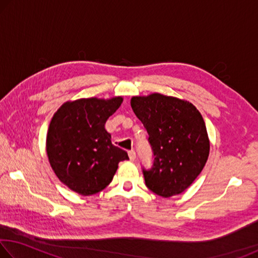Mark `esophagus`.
Instances as JSON below:
<instances>
[{
  "label": "esophagus",
  "instance_id": "34e87169",
  "mask_svg": "<svg viewBox=\"0 0 258 258\" xmlns=\"http://www.w3.org/2000/svg\"><path fill=\"white\" fill-rule=\"evenodd\" d=\"M128 157L131 160H134L135 158H137V154H135L134 150H131V151H128Z\"/></svg>",
  "mask_w": 258,
  "mask_h": 258
}]
</instances>
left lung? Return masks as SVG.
Segmentation results:
<instances>
[{
	"instance_id": "1",
	"label": "left lung",
	"mask_w": 258,
	"mask_h": 258,
	"mask_svg": "<svg viewBox=\"0 0 258 258\" xmlns=\"http://www.w3.org/2000/svg\"><path fill=\"white\" fill-rule=\"evenodd\" d=\"M131 107L149 134L155 156L152 168L143 169L148 189L164 198L182 194L209 156L202 113L189 101L160 93L133 97Z\"/></svg>"
}]
</instances>
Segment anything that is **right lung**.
Masks as SVG:
<instances>
[{
  "label": "right lung",
  "instance_id": "obj_1",
  "mask_svg": "<svg viewBox=\"0 0 258 258\" xmlns=\"http://www.w3.org/2000/svg\"><path fill=\"white\" fill-rule=\"evenodd\" d=\"M121 102V97L78 99L64 102L52 117L46 135L47 158L59 180L77 194L102 191L119 161L128 159L127 152L112 145L104 128Z\"/></svg>",
  "mask_w": 258,
  "mask_h": 258
}]
</instances>
